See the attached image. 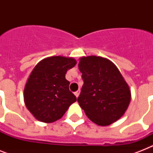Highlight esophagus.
<instances>
[{
  "label": "esophagus",
  "instance_id": "obj_1",
  "mask_svg": "<svg viewBox=\"0 0 153 153\" xmlns=\"http://www.w3.org/2000/svg\"><path fill=\"white\" fill-rule=\"evenodd\" d=\"M79 94H80V90H78V91L74 92V95L76 96L77 98H78V97H79Z\"/></svg>",
  "mask_w": 153,
  "mask_h": 153
}]
</instances>
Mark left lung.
<instances>
[{
	"label": "left lung",
	"instance_id": "1",
	"mask_svg": "<svg viewBox=\"0 0 153 153\" xmlns=\"http://www.w3.org/2000/svg\"><path fill=\"white\" fill-rule=\"evenodd\" d=\"M83 86L78 98L88 118L101 126H109L128 108L131 92L115 65L100 56L82 57L79 63Z\"/></svg>",
	"mask_w": 153,
	"mask_h": 153
}]
</instances>
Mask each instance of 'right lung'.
I'll list each match as a JSON object with an SVG mask.
<instances>
[{"label": "right lung", "instance_id": "obj_1", "mask_svg": "<svg viewBox=\"0 0 153 153\" xmlns=\"http://www.w3.org/2000/svg\"><path fill=\"white\" fill-rule=\"evenodd\" d=\"M76 64L73 58L52 56L35 67L25 85L24 98L27 109L39 121L51 123L63 116L77 98L65 76Z\"/></svg>", "mask_w": 153, "mask_h": 153}]
</instances>
